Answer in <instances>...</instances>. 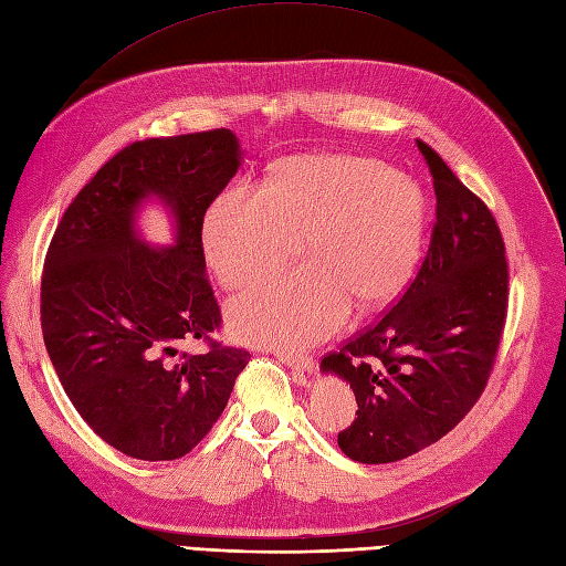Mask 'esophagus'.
<instances>
[{
  "instance_id": "esophagus-1",
  "label": "esophagus",
  "mask_w": 566,
  "mask_h": 566,
  "mask_svg": "<svg viewBox=\"0 0 566 566\" xmlns=\"http://www.w3.org/2000/svg\"><path fill=\"white\" fill-rule=\"evenodd\" d=\"M277 357H280V361H284V367L294 374L296 382H305L307 374H313V361H310L307 357H294L289 353H277Z\"/></svg>"
}]
</instances>
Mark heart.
Returning <instances> with one entry per match:
<instances>
[{
  "mask_svg": "<svg viewBox=\"0 0 566 566\" xmlns=\"http://www.w3.org/2000/svg\"><path fill=\"white\" fill-rule=\"evenodd\" d=\"M426 232L421 188L374 159L291 157L256 190L234 186L202 221L205 259L226 289H247L294 256L305 265L228 305L234 336L303 350L338 329L350 310L397 296Z\"/></svg>",
  "mask_w": 566,
  "mask_h": 566,
  "instance_id": "heart-1",
  "label": "heart"
}]
</instances>
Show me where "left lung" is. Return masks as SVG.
<instances>
[{"label":"left lung","mask_w":566,"mask_h":566,"mask_svg":"<svg viewBox=\"0 0 566 566\" xmlns=\"http://www.w3.org/2000/svg\"><path fill=\"white\" fill-rule=\"evenodd\" d=\"M418 150L437 197L426 261L402 298L319 364L355 392L357 418L338 447L359 463L402 461L459 426L503 334L507 261L494 216L430 145Z\"/></svg>","instance_id":"1"}]
</instances>
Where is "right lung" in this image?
<instances>
[{"label": "right lung", "instance_id": "right-lung-1", "mask_svg": "<svg viewBox=\"0 0 566 566\" xmlns=\"http://www.w3.org/2000/svg\"><path fill=\"white\" fill-rule=\"evenodd\" d=\"M240 164L230 129L132 143L72 199L49 244L46 353L88 428L132 459L174 461L192 451L251 359L216 340L202 356L177 350L221 326L202 221ZM148 201L170 211L174 245L142 240L137 213Z\"/></svg>", "mask_w": 566, "mask_h": 566}]
</instances>
